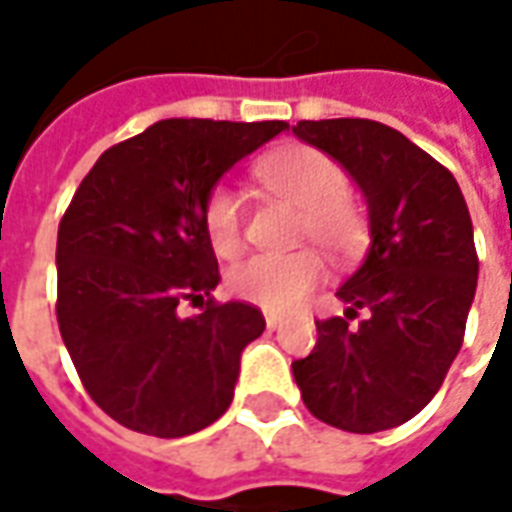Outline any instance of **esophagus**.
<instances>
[{"instance_id":"1","label":"esophagus","mask_w":512,"mask_h":512,"mask_svg":"<svg viewBox=\"0 0 512 512\" xmlns=\"http://www.w3.org/2000/svg\"><path fill=\"white\" fill-rule=\"evenodd\" d=\"M279 323H282V315H277V312H266V326L274 332V329H279Z\"/></svg>"}]
</instances>
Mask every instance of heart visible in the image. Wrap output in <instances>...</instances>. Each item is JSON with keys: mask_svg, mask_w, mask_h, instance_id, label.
Wrapping results in <instances>:
<instances>
[{"mask_svg": "<svg viewBox=\"0 0 512 512\" xmlns=\"http://www.w3.org/2000/svg\"><path fill=\"white\" fill-rule=\"evenodd\" d=\"M257 180L271 194L301 208L299 235L310 238L332 257L354 255L367 238L362 205L345 191V169L310 145L282 147L260 158ZM202 227L213 252L233 257L244 244V205L230 186H213L202 205ZM323 279V260L312 249L290 255H252L238 260L227 274V288L238 299L263 310L285 312L299 307Z\"/></svg>", "mask_w": 512, "mask_h": 512, "instance_id": "b5f03b06", "label": "heart"}]
</instances>
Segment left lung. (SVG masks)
<instances>
[{
    "mask_svg": "<svg viewBox=\"0 0 512 512\" xmlns=\"http://www.w3.org/2000/svg\"><path fill=\"white\" fill-rule=\"evenodd\" d=\"M293 134L340 164L370 211V249L337 296L345 318L315 321L318 343L293 362L312 417L348 433L419 414L458 356L477 290L472 216L447 167L395 128L301 120ZM362 311L366 318L350 326Z\"/></svg>",
    "mask_w": 512,
    "mask_h": 512,
    "instance_id": "left-lung-1",
    "label": "left lung"
}]
</instances>
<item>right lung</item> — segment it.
<instances>
[{
	"label": "right lung",
	"instance_id": "right-lung-1",
	"mask_svg": "<svg viewBox=\"0 0 512 512\" xmlns=\"http://www.w3.org/2000/svg\"><path fill=\"white\" fill-rule=\"evenodd\" d=\"M285 128L161 120L104 150L73 194L57 233V323L87 395L123 428L178 439L230 406L241 351L266 321L211 296L219 263L202 205ZM180 300L201 315L180 319Z\"/></svg>",
	"mask_w": 512,
	"mask_h": 512
}]
</instances>
